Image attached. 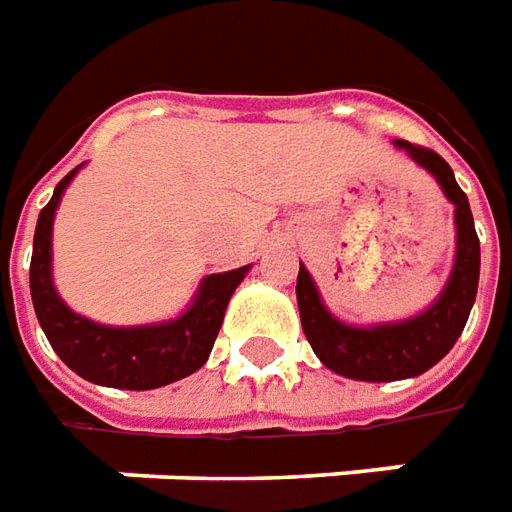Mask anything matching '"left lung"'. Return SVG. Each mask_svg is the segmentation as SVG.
<instances>
[{"label":"left lung","instance_id":"8db88e82","mask_svg":"<svg viewBox=\"0 0 512 512\" xmlns=\"http://www.w3.org/2000/svg\"><path fill=\"white\" fill-rule=\"evenodd\" d=\"M395 145L403 147L419 167L428 169L439 180L447 200L455 205L458 252H455L450 282L430 310L411 321L384 323L370 329L345 326L332 318L321 304L310 271L304 266L299 268L296 299H299L301 326L312 351L329 370L356 381H400L430 370L461 337L480 279V238L474 233L469 200L455 183L450 164L430 147L411 145L403 139H397Z\"/></svg>","mask_w":512,"mask_h":512}]
</instances>
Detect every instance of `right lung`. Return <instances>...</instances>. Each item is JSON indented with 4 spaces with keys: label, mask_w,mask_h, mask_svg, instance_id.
I'll list each match as a JSON object with an SVG mask.
<instances>
[{
    "label": "right lung",
    "mask_w": 512,
    "mask_h": 512,
    "mask_svg": "<svg viewBox=\"0 0 512 512\" xmlns=\"http://www.w3.org/2000/svg\"><path fill=\"white\" fill-rule=\"evenodd\" d=\"M73 175L76 169L57 183L54 197L40 211L29 263L32 304L51 348L73 373L115 389H156L191 376L208 362L216 334L222 329L227 301L249 266L211 274L200 285L194 304L175 321L131 329H112L87 321L62 304L51 282V222Z\"/></svg>",
    "instance_id": "right-lung-1"
}]
</instances>
